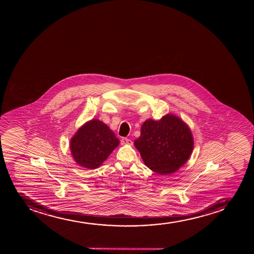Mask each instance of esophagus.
I'll list each match as a JSON object with an SVG mask.
<instances>
[{
	"label": "esophagus",
	"instance_id": "34e87169",
	"mask_svg": "<svg viewBox=\"0 0 254 254\" xmlns=\"http://www.w3.org/2000/svg\"><path fill=\"white\" fill-rule=\"evenodd\" d=\"M121 143L122 144H128V145H132V140H129L128 138L124 137L121 139Z\"/></svg>",
	"mask_w": 254,
	"mask_h": 254
}]
</instances>
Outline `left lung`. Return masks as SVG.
<instances>
[{
  "label": "left lung",
  "mask_w": 254,
  "mask_h": 254,
  "mask_svg": "<svg viewBox=\"0 0 254 254\" xmlns=\"http://www.w3.org/2000/svg\"><path fill=\"white\" fill-rule=\"evenodd\" d=\"M134 146L144 163L159 175H169L187 163L192 152V134L186 123L174 114L160 120H147Z\"/></svg>",
  "instance_id": "1"
}]
</instances>
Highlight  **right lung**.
<instances>
[{"instance_id":"right-lung-1","label":"right lung","mask_w":254,"mask_h":254,"mask_svg":"<svg viewBox=\"0 0 254 254\" xmlns=\"http://www.w3.org/2000/svg\"><path fill=\"white\" fill-rule=\"evenodd\" d=\"M120 144L107 125L98 120L85 123L70 140V150L76 163L87 169L102 165Z\"/></svg>"}]
</instances>
